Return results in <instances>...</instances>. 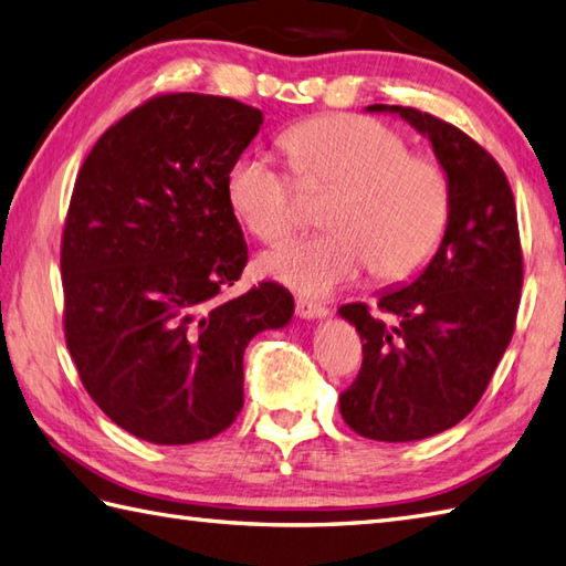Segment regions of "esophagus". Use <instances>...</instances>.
I'll list each match as a JSON object with an SVG mask.
<instances>
[{
	"label": "esophagus",
	"instance_id": "esophagus-1",
	"mask_svg": "<svg viewBox=\"0 0 566 566\" xmlns=\"http://www.w3.org/2000/svg\"><path fill=\"white\" fill-rule=\"evenodd\" d=\"M294 308H296V316H302V318H321V316H328V311H331L326 304L311 302V298H302V296L294 302Z\"/></svg>",
	"mask_w": 566,
	"mask_h": 566
}]
</instances>
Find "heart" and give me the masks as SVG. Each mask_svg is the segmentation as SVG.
<instances>
[{
    "label": "heart",
    "mask_w": 566,
    "mask_h": 566,
    "mask_svg": "<svg viewBox=\"0 0 566 566\" xmlns=\"http://www.w3.org/2000/svg\"><path fill=\"white\" fill-rule=\"evenodd\" d=\"M294 175L333 189L321 235L296 238L260 260L262 272L304 294H331L371 268L403 282L436 255L450 221L444 167L375 118L316 116L284 130ZM231 209L250 235L276 243L298 223L294 177L264 153H243L226 179Z\"/></svg>",
    "instance_id": "heart-1"
}]
</instances>
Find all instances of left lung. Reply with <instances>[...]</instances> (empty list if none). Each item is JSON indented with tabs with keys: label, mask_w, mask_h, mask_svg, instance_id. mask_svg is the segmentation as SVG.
<instances>
[{
	"label": "left lung",
	"mask_w": 566,
	"mask_h": 566,
	"mask_svg": "<svg viewBox=\"0 0 566 566\" xmlns=\"http://www.w3.org/2000/svg\"><path fill=\"white\" fill-rule=\"evenodd\" d=\"M367 109L401 114L430 138L452 209L418 280L379 296L377 311L394 324L367 304L338 308L363 338V367L340 394V413L369 440H423L472 411L513 338L523 286L518 213L506 172L462 128L413 106Z\"/></svg>",
	"instance_id": "obj_1"
}]
</instances>
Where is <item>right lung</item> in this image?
Returning <instances> with one entry per match:
<instances>
[{
	"label": "right lung",
	"mask_w": 566,
	"mask_h": 566,
	"mask_svg": "<svg viewBox=\"0 0 566 566\" xmlns=\"http://www.w3.org/2000/svg\"><path fill=\"white\" fill-rule=\"evenodd\" d=\"M260 126L238 99L163 92L106 128L77 172L60 240L65 343L92 401L140 440L231 426L248 343L294 314L274 282L226 298L248 264L226 179Z\"/></svg>",
	"instance_id": "1"
}]
</instances>
